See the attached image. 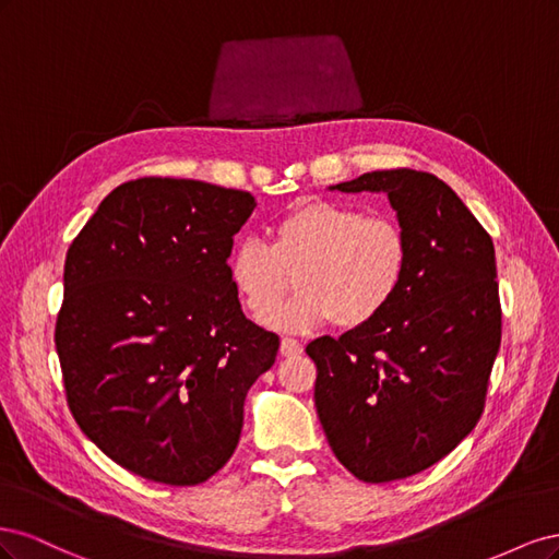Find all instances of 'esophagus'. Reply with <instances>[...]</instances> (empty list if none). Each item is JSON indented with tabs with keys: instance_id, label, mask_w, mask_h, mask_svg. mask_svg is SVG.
I'll use <instances>...</instances> for the list:
<instances>
[{
	"instance_id": "obj_1",
	"label": "esophagus",
	"mask_w": 559,
	"mask_h": 559,
	"mask_svg": "<svg viewBox=\"0 0 559 559\" xmlns=\"http://www.w3.org/2000/svg\"><path fill=\"white\" fill-rule=\"evenodd\" d=\"M300 352H302V345L298 341H294V337H282V343H280L282 357H298Z\"/></svg>"
}]
</instances>
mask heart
I'll return each instance as SVG.
<instances>
[{"mask_svg":"<svg viewBox=\"0 0 559 559\" xmlns=\"http://www.w3.org/2000/svg\"><path fill=\"white\" fill-rule=\"evenodd\" d=\"M408 233L392 214L314 200L277 218L270 245L247 238L233 249L228 277L242 308L263 317L297 275L299 294L267 324L308 333L335 319L359 329L378 319L408 275Z\"/></svg>","mask_w":559,"mask_h":559,"instance_id":"1","label":"heart"}]
</instances>
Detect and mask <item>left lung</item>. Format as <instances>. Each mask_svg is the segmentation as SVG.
Segmentation results:
<instances>
[{
	"label": "left lung",
	"instance_id": "left-lung-1",
	"mask_svg": "<svg viewBox=\"0 0 559 559\" xmlns=\"http://www.w3.org/2000/svg\"><path fill=\"white\" fill-rule=\"evenodd\" d=\"M384 191L408 275L378 319L306 352L329 445L352 476L392 483L441 462L478 425L501 345L495 245L445 181L396 167L333 186Z\"/></svg>",
	"mask_w": 559,
	"mask_h": 559
}]
</instances>
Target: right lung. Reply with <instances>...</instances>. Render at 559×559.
Masks as SVG:
<instances>
[{"instance_id": "1", "label": "right lung", "mask_w": 559, "mask_h": 559, "mask_svg": "<svg viewBox=\"0 0 559 559\" xmlns=\"http://www.w3.org/2000/svg\"><path fill=\"white\" fill-rule=\"evenodd\" d=\"M253 207L247 191L142 177L99 202L67 249L56 321L67 405L134 476L200 485L238 448L245 396L280 349L228 277Z\"/></svg>"}]
</instances>
